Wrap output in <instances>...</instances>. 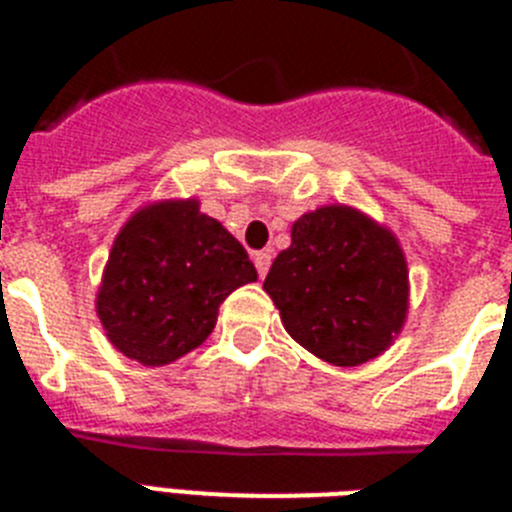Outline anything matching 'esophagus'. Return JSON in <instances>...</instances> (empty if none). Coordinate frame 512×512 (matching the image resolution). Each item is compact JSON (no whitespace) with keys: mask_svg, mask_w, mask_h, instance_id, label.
<instances>
[{"mask_svg":"<svg viewBox=\"0 0 512 512\" xmlns=\"http://www.w3.org/2000/svg\"><path fill=\"white\" fill-rule=\"evenodd\" d=\"M253 264H256V269H259V277L264 279L266 271H269V266H271V253H266V251L256 253V256H253Z\"/></svg>","mask_w":512,"mask_h":512,"instance_id":"esophagus-1","label":"esophagus"}]
</instances>
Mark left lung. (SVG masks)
<instances>
[{
	"label": "left lung",
	"mask_w": 512,
	"mask_h": 512,
	"mask_svg": "<svg viewBox=\"0 0 512 512\" xmlns=\"http://www.w3.org/2000/svg\"><path fill=\"white\" fill-rule=\"evenodd\" d=\"M264 289L287 333L336 366L377 359L408 315V264L395 235L346 205H325L292 225V246Z\"/></svg>",
	"instance_id": "1"
}]
</instances>
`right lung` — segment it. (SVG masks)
Segmentation results:
<instances>
[{"mask_svg": "<svg viewBox=\"0 0 512 512\" xmlns=\"http://www.w3.org/2000/svg\"><path fill=\"white\" fill-rule=\"evenodd\" d=\"M256 277L246 248L215 217L202 215L200 202H156L117 233L97 315L120 354L164 366L205 343L217 307Z\"/></svg>", "mask_w": 512, "mask_h": 512, "instance_id": "1", "label": "right lung"}]
</instances>
